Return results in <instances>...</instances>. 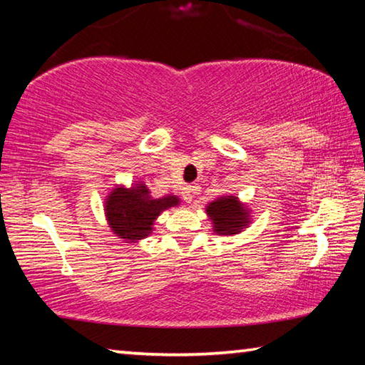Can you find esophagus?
I'll use <instances>...</instances> for the list:
<instances>
[{
    "label": "esophagus",
    "mask_w": 365,
    "mask_h": 365,
    "mask_svg": "<svg viewBox=\"0 0 365 365\" xmlns=\"http://www.w3.org/2000/svg\"><path fill=\"white\" fill-rule=\"evenodd\" d=\"M196 191H197V188L195 187V185H187V187L183 188V200L187 201V202H190L191 200H193V196H195Z\"/></svg>",
    "instance_id": "obj_1"
}]
</instances>
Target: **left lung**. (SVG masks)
Wrapping results in <instances>:
<instances>
[{"mask_svg": "<svg viewBox=\"0 0 365 365\" xmlns=\"http://www.w3.org/2000/svg\"><path fill=\"white\" fill-rule=\"evenodd\" d=\"M206 212L214 224V232L220 235H235L242 232L248 225V212L240 205L238 197L225 196L217 201H212L207 206Z\"/></svg>", "mask_w": 365, "mask_h": 365, "instance_id": "obj_1", "label": "left lung"}]
</instances>
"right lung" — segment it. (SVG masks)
<instances>
[{
  "instance_id": "right-lung-1",
  "label": "right lung",
  "mask_w": 365,
  "mask_h": 365,
  "mask_svg": "<svg viewBox=\"0 0 365 365\" xmlns=\"http://www.w3.org/2000/svg\"><path fill=\"white\" fill-rule=\"evenodd\" d=\"M177 196H150L146 185L140 183L130 190L115 188L108 196L106 217L117 237L128 242L146 238L153 230V222L168 207L177 206Z\"/></svg>"
}]
</instances>
